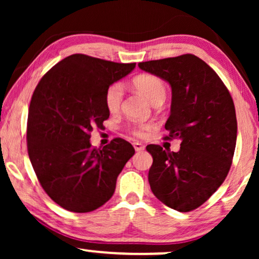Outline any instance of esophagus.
<instances>
[{
  "instance_id": "1",
  "label": "esophagus",
  "mask_w": 259,
  "mask_h": 259,
  "mask_svg": "<svg viewBox=\"0 0 259 259\" xmlns=\"http://www.w3.org/2000/svg\"><path fill=\"white\" fill-rule=\"evenodd\" d=\"M133 146H134V150H136L137 152H141L145 150V146L140 143H133Z\"/></svg>"
}]
</instances>
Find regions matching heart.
I'll list each match as a JSON object with an SVG mask.
<instances>
[{
    "mask_svg": "<svg viewBox=\"0 0 259 259\" xmlns=\"http://www.w3.org/2000/svg\"><path fill=\"white\" fill-rule=\"evenodd\" d=\"M133 86L140 92L152 105L157 104L159 101H164L167 94V88L164 81L160 77L151 75V74H144V75L137 76L133 80ZM123 99V86L120 82H114L109 84L105 92V105L111 113L118 112L121 107ZM153 128L152 123L139 122L131 123L127 127L128 132L137 138H145L148 132Z\"/></svg>",
    "mask_w": 259,
    "mask_h": 259,
    "instance_id": "obj_1",
    "label": "heart"
}]
</instances>
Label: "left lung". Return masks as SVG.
<instances>
[{
	"mask_svg": "<svg viewBox=\"0 0 259 259\" xmlns=\"http://www.w3.org/2000/svg\"><path fill=\"white\" fill-rule=\"evenodd\" d=\"M139 68L167 81L172 88L168 136L180 150L148 145L153 157L148 183L166 206L189 212L203 205L224 182L237 140L236 109L218 74L193 54L140 62Z\"/></svg>",
	"mask_w": 259,
	"mask_h": 259,
	"instance_id": "obj_1",
	"label": "left lung"
}]
</instances>
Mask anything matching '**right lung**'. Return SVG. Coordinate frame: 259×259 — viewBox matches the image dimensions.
<instances>
[{
    "instance_id": "right-lung-1",
    "label": "right lung",
    "mask_w": 259,
    "mask_h": 259,
    "mask_svg": "<svg viewBox=\"0 0 259 259\" xmlns=\"http://www.w3.org/2000/svg\"><path fill=\"white\" fill-rule=\"evenodd\" d=\"M134 67L73 54L49 69L35 88L28 112V155L42 189L65 210L84 213L102 206L136 152L121 138L102 150L90 143L94 127L101 128L109 118L106 90Z\"/></svg>"
}]
</instances>
